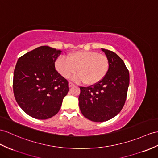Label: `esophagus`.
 I'll list each match as a JSON object with an SVG mask.
<instances>
[{"mask_svg": "<svg viewBox=\"0 0 158 158\" xmlns=\"http://www.w3.org/2000/svg\"><path fill=\"white\" fill-rule=\"evenodd\" d=\"M68 86L70 87V88H71V87H72V86H74V84H73V83H72V82H69V83H68Z\"/></svg>", "mask_w": 158, "mask_h": 158, "instance_id": "34e87169", "label": "esophagus"}]
</instances>
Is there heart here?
<instances>
[{
  "mask_svg": "<svg viewBox=\"0 0 158 158\" xmlns=\"http://www.w3.org/2000/svg\"><path fill=\"white\" fill-rule=\"evenodd\" d=\"M68 57V59L60 56L55 62L57 71L65 78H69L78 70L79 73L73 76L72 80L92 86L101 82L108 72V59L96 52H74L69 53Z\"/></svg>",
  "mask_w": 158,
  "mask_h": 158,
  "instance_id": "1",
  "label": "heart"
}]
</instances>
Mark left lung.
<instances>
[{
    "mask_svg": "<svg viewBox=\"0 0 158 158\" xmlns=\"http://www.w3.org/2000/svg\"><path fill=\"white\" fill-rule=\"evenodd\" d=\"M101 49L109 60L108 72L98 84L80 87L78 98L81 113L94 122L106 121L120 113L129 85V73L124 61L114 52Z\"/></svg>",
    "mask_w": 158,
    "mask_h": 158,
    "instance_id": "1",
    "label": "left lung"
}]
</instances>
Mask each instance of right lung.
<instances>
[{"label":"right lung","mask_w":158,"mask_h":158,"mask_svg":"<svg viewBox=\"0 0 158 158\" xmlns=\"http://www.w3.org/2000/svg\"><path fill=\"white\" fill-rule=\"evenodd\" d=\"M61 50L40 46L19 57L15 68L13 92L22 110L37 119H48L60 109L68 82L55 68Z\"/></svg>","instance_id":"1"}]
</instances>
